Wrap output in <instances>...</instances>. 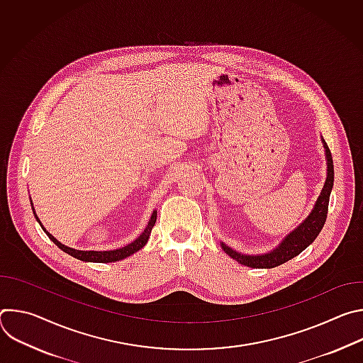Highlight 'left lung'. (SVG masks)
<instances>
[{
    "label": "left lung",
    "mask_w": 363,
    "mask_h": 363,
    "mask_svg": "<svg viewBox=\"0 0 363 363\" xmlns=\"http://www.w3.org/2000/svg\"><path fill=\"white\" fill-rule=\"evenodd\" d=\"M322 143H323L325 155H326L328 172H326L325 185L320 191V195L318 196V199L315 202V206L312 208V211H310L308 216L279 242V245H276L269 252L244 254V252H240V251L231 248L230 245H227L225 242L221 241V248L224 250V252L228 254L231 258H234L237 263L251 267V269H273V267H277V266L291 260L293 257L298 255L303 250H306L310 244L316 240V237L322 231L326 217H328L329 198H330V192L333 188V179H335L332 153H330L326 142L323 140V138H322Z\"/></svg>",
    "instance_id": "left-lung-1"
}]
</instances>
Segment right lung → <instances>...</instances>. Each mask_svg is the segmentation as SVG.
<instances>
[{
    "instance_id": "1",
    "label": "right lung",
    "mask_w": 363,
    "mask_h": 363,
    "mask_svg": "<svg viewBox=\"0 0 363 363\" xmlns=\"http://www.w3.org/2000/svg\"><path fill=\"white\" fill-rule=\"evenodd\" d=\"M31 208H33V213H34V217L35 220L38 221V224L41 225V228L44 230V233L48 235V238L53 241L60 250H63L65 252L70 254L72 257L77 258V260H82V262H87V263H113V262H119V260H123V258L135 254L136 251H139L140 248H143L149 240V235H150V231L155 225V223H157V210H153L149 221H147V225L145 227V230L142 231V234L135 238L132 242H129L128 245L125 247H121V248H116V250H106V251H94V250H76V248H72V247H67L65 244H62L57 238H55L53 235H51L45 228L44 225L41 224V221L38 220L35 211H34V205H33V201H31Z\"/></svg>"
}]
</instances>
